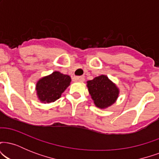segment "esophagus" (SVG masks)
<instances>
[{"instance_id": "34e87169", "label": "esophagus", "mask_w": 159, "mask_h": 159, "mask_svg": "<svg viewBox=\"0 0 159 159\" xmlns=\"http://www.w3.org/2000/svg\"><path fill=\"white\" fill-rule=\"evenodd\" d=\"M81 81H82V80H81Z\"/></svg>"}]
</instances>
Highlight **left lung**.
Wrapping results in <instances>:
<instances>
[{
  "label": "left lung",
  "mask_w": 159,
  "mask_h": 159,
  "mask_svg": "<svg viewBox=\"0 0 159 159\" xmlns=\"http://www.w3.org/2000/svg\"><path fill=\"white\" fill-rule=\"evenodd\" d=\"M68 75L54 71L49 75L40 78L36 85V94L42 102L51 103L61 97V94L70 85Z\"/></svg>",
  "instance_id": "1"
}]
</instances>
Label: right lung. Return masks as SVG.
Instances as JSON below:
<instances>
[{
	"label": "right lung",
	"instance_id": "obj_1",
	"mask_svg": "<svg viewBox=\"0 0 159 159\" xmlns=\"http://www.w3.org/2000/svg\"><path fill=\"white\" fill-rule=\"evenodd\" d=\"M87 86L94 104L99 108L111 106L118 98L119 89L106 75H102L88 81Z\"/></svg>",
	"mask_w": 159,
	"mask_h": 159
}]
</instances>
